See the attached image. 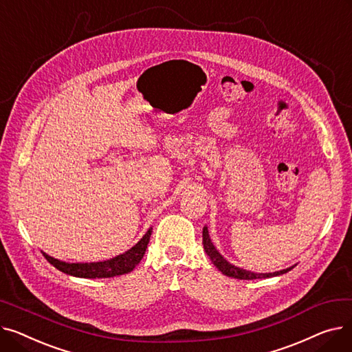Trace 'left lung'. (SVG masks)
<instances>
[{"instance_id":"obj_1","label":"left lung","mask_w":352,"mask_h":352,"mask_svg":"<svg viewBox=\"0 0 352 352\" xmlns=\"http://www.w3.org/2000/svg\"><path fill=\"white\" fill-rule=\"evenodd\" d=\"M202 244H204V250L207 252V255L210 256V260L212 261V264L223 272L224 275H228V276H232V278H236V280H256V278H270V276H275V275H281V274H285L288 271H291L294 267L291 268H287V270H283V271H276V272H270V274H255V272H251V271H245L243 268H238V267H234L232 264H230L227 260H224V256L221 255L215 247L212 245L211 239H210V235H208V230L207 227H204V230H202Z\"/></svg>"}]
</instances>
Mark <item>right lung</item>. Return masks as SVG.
Listing matches in <instances>:
<instances>
[{"instance_id": "obj_1", "label": "right lung", "mask_w": 352, "mask_h": 352, "mask_svg": "<svg viewBox=\"0 0 352 352\" xmlns=\"http://www.w3.org/2000/svg\"><path fill=\"white\" fill-rule=\"evenodd\" d=\"M153 228L146 231V234L140 239V241L126 252L113 258V260L102 261V263H89V264H68L64 261H58L55 258L43 254L47 261L52 264L55 268L74 276H80V278H109V276L122 275L131 272L138 263L142 260L145 254L146 245L150 243Z\"/></svg>"}]
</instances>
